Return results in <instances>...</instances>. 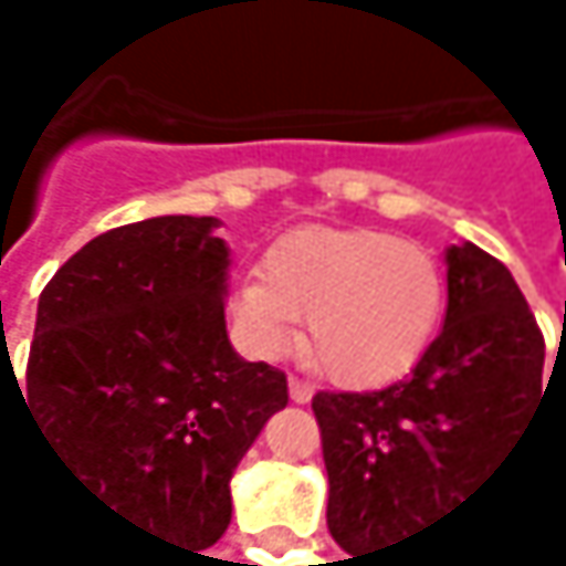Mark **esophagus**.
Segmentation results:
<instances>
[{"label":"esophagus","instance_id":"1","mask_svg":"<svg viewBox=\"0 0 566 566\" xmlns=\"http://www.w3.org/2000/svg\"><path fill=\"white\" fill-rule=\"evenodd\" d=\"M289 394H292V400H295V403H308V400H312V384H305V380L292 377V380H289Z\"/></svg>","mask_w":566,"mask_h":566}]
</instances>
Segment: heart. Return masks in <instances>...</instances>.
I'll use <instances>...</instances> for the list:
<instances>
[{
    "instance_id": "heart-1",
    "label": "heart",
    "mask_w": 566,
    "mask_h": 566,
    "mask_svg": "<svg viewBox=\"0 0 566 566\" xmlns=\"http://www.w3.org/2000/svg\"><path fill=\"white\" fill-rule=\"evenodd\" d=\"M444 271L415 241L387 230L302 227L268 248L261 274L241 281L233 318L261 356L285 353L308 318V359L343 387L403 377L444 315Z\"/></svg>"
}]
</instances>
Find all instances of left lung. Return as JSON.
Listing matches in <instances>:
<instances>
[{
    "mask_svg": "<svg viewBox=\"0 0 566 566\" xmlns=\"http://www.w3.org/2000/svg\"><path fill=\"white\" fill-rule=\"evenodd\" d=\"M543 349L510 268L475 244L451 248L444 325L415 374L312 397L329 472L325 523L346 554L394 547L465 503L543 407Z\"/></svg>",
    "mask_w": 566,
    "mask_h": 566,
    "instance_id": "obj_1",
    "label": "left lung"
}]
</instances>
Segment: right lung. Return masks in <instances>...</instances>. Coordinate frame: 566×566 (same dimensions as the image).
<instances>
[{
	"mask_svg": "<svg viewBox=\"0 0 566 566\" xmlns=\"http://www.w3.org/2000/svg\"><path fill=\"white\" fill-rule=\"evenodd\" d=\"M213 227V217H151L60 264L19 391L84 492L189 554L223 536L230 475L289 403L285 374L244 363L227 339L230 258ZM19 382L12 369V390Z\"/></svg>",
	"mask_w": 566,
	"mask_h": 566,
	"instance_id": "obj_1",
	"label": "right lung"
}]
</instances>
